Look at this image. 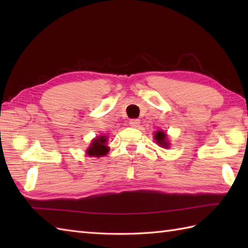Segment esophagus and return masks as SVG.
<instances>
[{"label":"esophagus","instance_id":"1","mask_svg":"<svg viewBox=\"0 0 248 248\" xmlns=\"http://www.w3.org/2000/svg\"><path fill=\"white\" fill-rule=\"evenodd\" d=\"M140 119H131L130 120V123H129V124L131 125V127H133V128H138L139 125H140Z\"/></svg>","mask_w":248,"mask_h":248}]
</instances>
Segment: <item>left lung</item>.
<instances>
[{"instance_id": "8db88e82", "label": "left lung", "mask_w": 248, "mask_h": 248, "mask_svg": "<svg viewBox=\"0 0 248 248\" xmlns=\"http://www.w3.org/2000/svg\"><path fill=\"white\" fill-rule=\"evenodd\" d=\"M155 140H156L157 144H160L163 147H168V145H170L166 141V134L163 131H159V132L155 133Z\"/></svg>"}]
</instances>
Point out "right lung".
Wrapping results in <instances>:
<instances>
[{"label":"right lung","instance_id":"obj_1","mask_svg":"<svg viewBox=\"0 0 248 248\" xmlns=\"http://www.w3.org/2000/svg\"><path fill=\"white\" fill-rule=\"evenodd\" d=\"M105 143H107V138L105 136H100V138L93 140L91 147L87 149V155L91 156L105 155L108 151Z\"/></svg>","mask_w":248,"mask_h":248}]
</instances>
